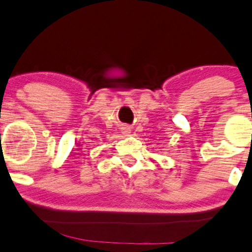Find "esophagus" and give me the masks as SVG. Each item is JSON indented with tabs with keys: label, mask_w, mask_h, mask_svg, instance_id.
<instances>
[{
	"label": "esophagus",
	"mask_w": 252,
	"mask_h": 252,
	"mask_svg": "<svg viewBox=\"0 0 252 252\" xmlns=\"http://www.w3.org/2000/svg\"><path fill=\"white\" fill-rule=\"evenodd\" d=\"M126 133H128V130H126Z\"/></svg>",
	"instance_id": "1"
}]
</instances>
